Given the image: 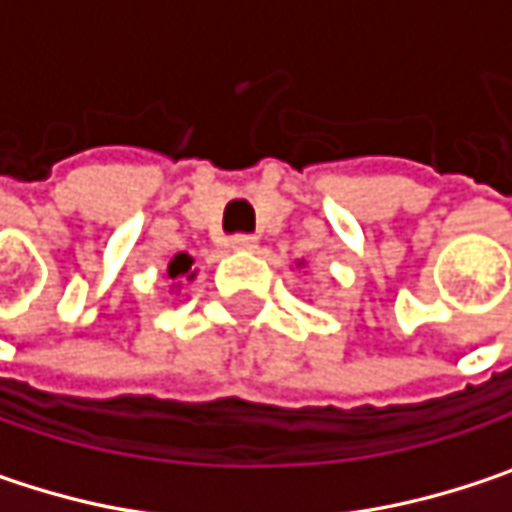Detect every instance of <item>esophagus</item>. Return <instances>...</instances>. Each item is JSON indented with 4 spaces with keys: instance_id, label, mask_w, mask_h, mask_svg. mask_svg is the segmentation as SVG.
Wrapping results in <instances>:
<instances>
[{
    "instance_id": "obj_1",
    "label": "esophagus",
    "mask_w": 512,
    "mask_h": 512,
    "mask_svg": "<svg viewBox=\"0 0 512 512\" xmlns=\"http://www.w3.org/2000/svg\"><path fill=\"white\" fill-rule=\"evenodd\" d=\"M229 246L237 249V252H252L257 246V237L255 234H234L232 240H229Z\"/></svg>"
}]
</instances>
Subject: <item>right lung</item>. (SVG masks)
Listing matches in <instances>:
<instances>
[{
    "mask_svg": "<svg viewBox=\"0 0 512 512\" xmlns=\"http://www.w3.org/2000/svg\"><path fill=\"white\" fill-rule=\"evenodd\" d=\"M191 269V257L189 255H177L171 263H168V278H177V275H186Z\"/></svg>",
    "mask_w": 512,
    "mask_h": 512,
    "instance_id": "obj_1",
    "label": "right lung"
}]
</instances>
